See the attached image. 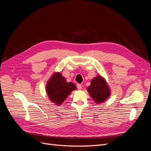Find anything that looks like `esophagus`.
<instances>
[{"label":"esophagus","instance_id":"esophagus-1","mask_svg":"<svg viewBox=\"0 0 151 151\" xmlns=\"http://www.w3.org/2000/svg\"><path fill=\"white\" fill-rule=\"evenodd\" d=\"M77 88H78V89H79V90H81V89H82V85L80 84H77Z\"/></svg>","mask_w":151,"mask_h":151}]
</instances>
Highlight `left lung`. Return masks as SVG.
Instances as JSON below:
<instances>
[{
    "instance_id": "8db88e82",
    "label": "left lung",
    "mask_w": 151,
    "mask_h": 151,
    "mask_svg": "<svg viewBox=\"0 0 151 151\" xmlns=\"http://www.w3.org/2000/svg\"><path fill=\"white\" fill-rule=\"evenodd\" d=\"M91 97L95 103H102L109 98L111 89L106 80L101 76H98L91 81V85L87 88Z\"/></svg>"
}]
</instances>
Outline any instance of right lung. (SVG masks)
Segmentation results:
<instances>
[{
    "instance_id": "add662e5",
    "label": "right lung",
    "mask_w": 151,
    "mask_h": 151,
    "mask_svg": "<svg viewBox=\"0 0 151 151\" xmlns=\"http://www.w3.org/2000/svg\"><path fill=\"white\" fill-rule=\"evenodd\" d=\"M76 89V85L72 82L67 83L60 72H55L46 86V92L49 99L58 106L62 104L72 91Z\"/></svg>"
}]
</instances>
